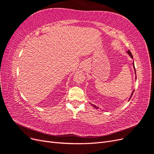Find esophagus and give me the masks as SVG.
<instances>
[{
    "label": "esophagus",
    "mask_w": 154,
    "mask_h": 154,
    "mask_svg": "<svg viewBox=\"0 0 154 154\" xmlns=\"http://www.w3.org/2000/svg\"><path fill=\"white\" fill-rule=\"evenodd\" d=\"M87 67H88V66H87V63H86V62L83 63V69L85 70L87 68Z\"/></svg>",
    "instance_id": "1"
}]
</instances>
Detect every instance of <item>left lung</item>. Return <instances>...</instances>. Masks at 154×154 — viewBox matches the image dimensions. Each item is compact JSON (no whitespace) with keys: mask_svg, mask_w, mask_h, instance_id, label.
Returning <instances> with one entry per match:
<instances>
[{"mask_svg":"<svg viewBox=\"0 0 154 154\" xmlns=\"http://www.w3.org/2000/svg\"><path fill=\"white\" fill-rule=\"evenodd\" d=\"M127 53H128V54H129V56H130V57H131L132 58H133V56H132V54L131 52H130V51H127ZM133 66H134V70H135V74H136V69H135V67H134V62H133ZM134 91H133L132 93V94H131V96H130V99H129V100H130V98H131V97H132V96L133 95V93H134ZM91 105H92V106H94V108H95V109H97V108H98V107H97L96 106H95V105H92V104H91Z\"/></svg>","mask_w":154,"mask_h":154,"instance_id":"8db88e82","label":"left lung"}]
</instances>
